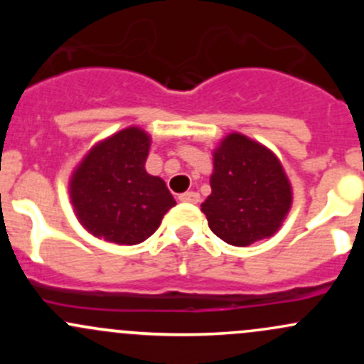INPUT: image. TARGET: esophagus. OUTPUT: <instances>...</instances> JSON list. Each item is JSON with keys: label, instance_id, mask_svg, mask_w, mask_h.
Masks as SVG:
<instances>
[{"label": "esophagus", "instance_id": "obj_1", "mask_svg": "<svg viewBox=\"0 0 364 364\" xmlns=\"http://www.w3.org/2000/svg\"><path fill=\"white\" fill-rule=\"evenodd\" d=\"M179 200H181V203H188V204H199L200 196L197 192H185L179 196Z\"/></svg>", "mask_w": 364, "mask_h": 364}]
</instances>
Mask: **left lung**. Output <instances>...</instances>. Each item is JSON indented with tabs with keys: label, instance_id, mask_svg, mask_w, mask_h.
<instances>
[{
	"label": "left lung",
	"instance_id": "left-lung-1",
	"mask_svg": "<svg viewBox=\"0 0 364 364\" xmlns=\"http://www.w3.org/2000/svg\"><path fill=\"white\" fill-rule=\"evenodd\" d=\"M211 193L200 204L209 229L232 247L278 232L292 205V186L278 156L240 132L213 149Z\"/></svg>",
	"mask_w": 364,
	"mask_h": 364
}]
</instances>
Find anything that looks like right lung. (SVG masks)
Wrapping results in <instances>:
<instances>
[{
    "mask_svg": "<svg viewBox=\"0 0 364 364\" xmlns=\"http://www.w3.org/2000/svg\"><path fill=\"white\" fill-rule=\"evenodd\" d=\"M151 137L128 127L97 142L68 183L80 225L116 245H139L160 227L174 197L159 176L146 172Z\"/></svg>",
    "mask_w": 364,
    "mask_h": 364,
    "instance_id": "1",
    "label": "right lung"
}]
</instances>
